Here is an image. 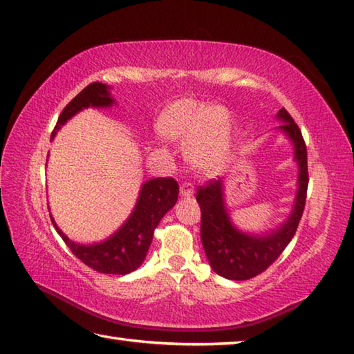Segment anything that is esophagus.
<instances>
[{
	"instance_id": "1",
	"label": "esophagus",
	"mask_w": 354,
	"mask_h": 354,
	"mask_svg": "<svg viewBox=\"0 0 354 354\" xmlns=\"http://www.w3.org/2000/svg\"><path fill=\"white\" fill-rule=\"evenodd\" d=\"M192 194H194V186H192L191 183H182L180 185V196L182 197H191Z\"/></svg>"
}]
</instances>
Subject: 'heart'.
I'll return each instance as SVG.
<instances>
[{
    "mask_svg": "<svg viewBox=\"0 0 354 354\" xmlns=\"http://www.w3.org/2000/svg\"><path fill=\"white\" fill-rule=\"evenodd\" d=\"M228 114L192 98L172 102L160 114L158 134L166 140H189L188 156L198 169L214 172L223 165L228 151Z\"/></svg>",
    "mask_w": 354,
    "mask_h": 354,
    "instance_id": "b5f03b06",
    "label": "heart"
}]
</instances>
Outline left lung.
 <instances>
[{
    "instance_id": "8db88e82",
    "label": "left lung",
    "mask_w": 354,
    "mask_h": 354,
    "mask_svg": "<svg viewBox=\"0 0 354 354\" xmlns=\"http://www.w3.org/2000/svg\"><path fill=\"white\" fill-rule=\"evenodd\" d=\"M276 117L282 122L277 129L292 143L299 169L295 205L281 225L260 234L239 230L232 223L226 206L223 178L209 180L208 185L200 186L197 191L196 198L202 211L200 237L205 254L214 272L231 281H246L268 268L291 242L305 208L308 166L302 132L285 108Z\"/></svg>"
}]
</instances>
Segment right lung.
<instances>
[{"instance_id": "1", "label": "right lung", "mask_w": 354, "mask_h": 354, "mask_svg": "<svg viewBox=\"0 0 354 354\" xmlns=\"http://www.w3.org/2000/svg\"><path fill=\"white\" fill-rule=\"evenodd\" d=\"M115 100L111 95V88L103 83H91L66 106L53 128L52 138L62 126L88 108H111ZM178 197V185L172 177H157L145 182L140 188L137 203L131 216L108 239L97 243L73 242L58 228L50 216L52 223L64 243L83 263L103 274H129L136 271L148 254L154 236V230L162 217L176 205Z\"/></svg>"}]
</instances>
